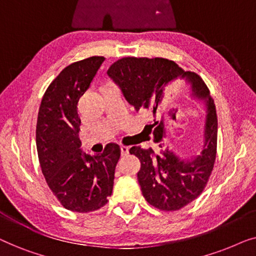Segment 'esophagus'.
<instances>
[{"instance_id": "34e87169", "label": "esophagus", "mask_w": 256, "mask_h": 256, "mask_svg": "<svg viewBox=\"0 0 256 256\" xmlns=\"http://www.w3.org/2000/svg\"><path fill=\"white\" fill-rule=\"evenodd\" d=\"M120 149H121V155L122 156L127 155V154L129 152V148H128V146H121Z\"/></svg>"}]
</instances>
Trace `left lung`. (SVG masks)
I'll list each match as a JSON object with an SVG mask.
<instances>
[{
    "instance_id": "1",
    "label": "left lung",
    "mask_w": 256,
    "mask_h": 256,
    "mask_svg": "<svg viewBox=\"0 0 256 256\" xmlns=\"http://www.w3.org/2000/svg\"><path fill=\"white\" fill-rule=\"evenodd\" d=\"M107 74L136 110L148 112L152 116L144 129L152 132L156 149L134 146L129 150L141 162L138 180L143 197L162 211L180 210L202 194L214 166L218 120L208 86L197 73L184 71L174 62L164 58H121L112 64ZM183 80L192 85V96L206 104L203 146L191 160L180 159L165 141L168 112L164 102L165 90L171 83Z\"/></svg>"
}]
</instances>
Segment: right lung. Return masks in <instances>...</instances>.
<instances>
[{"mask_svg": "<svg viewBox=\"0 0 256 256\" xmlns=\"http://www.w3.org/2000/svg\"><path fill=\"white\" fill-rule=\"evenodd\" d=\"M104 57L66 66L45 90L38 112L36 146L45 180L59 202L73 212L96 211L113 192L121 150L108 143L102 154L82 152L78 101L88 90Z\"/></svg>", "mask_w": 256, "mask_h": 256, "instance_id": "right-lung-1", "label": "right lung"}]
</instances>
